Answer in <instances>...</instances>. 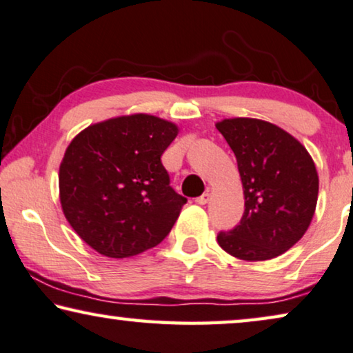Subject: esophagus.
Here are the masks:
<instances>
[{
    "label": "esophagus",
    "instance_id": "obj_1",
    "mask_svg": "<svg viewBox=\"0 0 353 353\" xmlns=\"http://www.w3.org/2000/svg\"><path fill=\"white\" fill-rule=\"evenodd\" d=\"M209 199H210V193L206 192V193H203L201 196H198L196 199H194V201H196L198 204H201V206H203V204H206V203L209 201Z\"/></svg>",
    "mask_w": 353,
    "mask_h": 353
}]
</instances>
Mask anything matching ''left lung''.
<instances>
[{
  "label": "left lung",
  "mask_w": 353,
  "mask_h": 353,
  "mask_svg": "<svg viewBox=\"0 0 353 353\" xmlns=\"http://www.w3.org/2000/svg\"><path fill=\"white\" fill-rule=\"evenodd\" d=\"M217 130L234 152L245 209L239 225L220 231L217 243L245 261L276 259L298 243L319 196L315 165L301 143L259 119H225Z\"/></svg>",
  "instance_id": "8db88e82"
}]
</instances>
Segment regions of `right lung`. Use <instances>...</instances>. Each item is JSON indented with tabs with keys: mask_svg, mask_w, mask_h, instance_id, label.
Here are the masks:
<instances>
[{
	"mask_svg": "<svg viewBox=\"0 0 353 353\" xmlns=\"http://www.w3.org/2000/svg\"><path fill=\"white\" fill-rule=\"evenodd\" d=\"M177 131L155 115H122L90 125L68 145L59 172L61 209L98 254L126 259L170 234L187 203L161 165Z\"/></svg>",
	"mask_w": 353,
	"mask_h": 353,
	"instance_id": "add662e5",
	"label": "right lung"
}]
</instances>
